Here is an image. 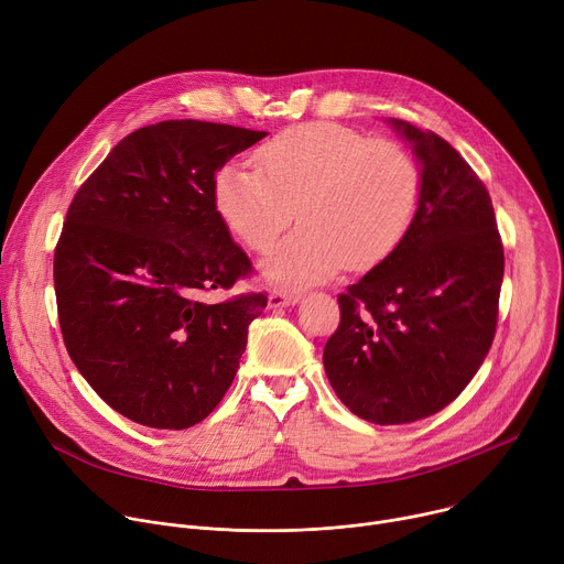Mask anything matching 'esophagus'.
<instances>
[{
    "instance_id": "34e87169",
    "label": "esophagus",
    "mask_w": 564,
    "mask_h": 564,
    "mask_svg": "<svg viewBox=\"0 0 564 564\" xmlns=\"http://www.w3.org/2000/svg\"><path fill=\"white\" fill-rule=\"evenodd\" d=\"M296 301H299V294L288 292V290H272L270 296H268L270 308H283V305H290V303H296Z\"/></svg>"
}]
</instances>
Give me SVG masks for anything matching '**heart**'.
I'll return each instance as SVG.
<instances>
[{
  "label": "heart",
  "instance_id": "b5f03b06",
  "mask_svg": "<svg viewBox=\"0 0 564 564\" xmlns=\"http://www.w3.org/2000/svg\"><path fill=\"white\" fill-rule=\"evenodd\" d=\"M256 166H223L214 204L251 251H265L296 216L301 227L265 261V274L281 285L319 283L344 265H380L412 229L423 197L412 152L337 123L276 134L256 150Z\"/></svg>",
  "mask_w": 564,
  "mask_h": 564
}]
</instances>
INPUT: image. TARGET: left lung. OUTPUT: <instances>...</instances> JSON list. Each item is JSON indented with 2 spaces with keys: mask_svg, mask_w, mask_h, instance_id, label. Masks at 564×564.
Masks as SVG:
<instances>
[{
  "mask_svg": "<svg viewBox=\"0 0 564 564\" xmlns=\"http://www.w3.org/2000/svg\"><path fill=\"white\" fill-rule=\"evenodd\" d=\"M423 164V197L398 249L337 296L324 369L376 425L427 419L468 387L495 339L503 245L490 195L436 132L391 121Z\"/></svg>",
  "mask_w": 564,
  "mask_h": 564,
  "instance_id": "1",
  "label": "left lung"
}]
</instances>
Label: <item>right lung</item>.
Returning <instances> with one entry per match:
<instances>
[{"label": "right lung", "mask_w": 564, "mask_h": 564, "mask_svg": "<svg viewBox=\"0 0 564 564\" xmlns=\"http://www.w3.org/2000/svg\"><path fill=\"white\" fill-rule=\"evenodd\" d=\"M268 132L162 121L123 137L76 191L54 253L58 322L89 387L155 430L207 419L238 371L265 292L209 303L251 276L214 182Z\"/></svg>", "instance_id": "right-lung-1"}]
</instances>
